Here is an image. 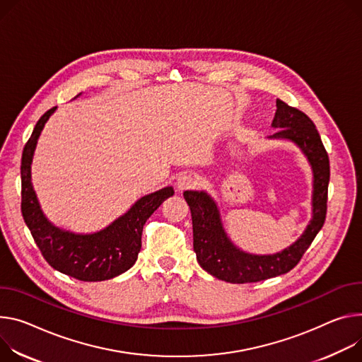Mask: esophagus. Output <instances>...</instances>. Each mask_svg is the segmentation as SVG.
Here are the masks:
<instances>
[{
	"label": "esophagus",
	"instance_id": "34e87169",
	"mask_svg": "<svg viewBox=\"0 0 362 362\" xmlns=\"http://www.w3.org/2000/svg\"><path fill=\"white\" fill-rule=\"evenodd\" d=\"M196 185H198V179H196V176H193L192 173H182L176 180L177 190H187L194 187Z\"/></svg>",
	"mask_w": 362,
	"mask_h": 362
}]
</instances>
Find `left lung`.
<instances>
[{"label": "left lung", "mask_w": 362, "mask_h": 362, "mask_svg": "<svg viewBox=\"0 0 362 362\" xmlns=\"http://www.w3.org/2000/svg\"><path fill=\"white\" fill-rule=\"evenodd\" d=\"M273 136L288 139L308 156L313 169V219L305 234L291 247L273 255H252L240 251L226 237L215 202L205 192L186 190L183 198L192 214L193 250L204 270L228 283H255L284 273L299 264L303 254L322 229L327 211L329 157L323 147L313 121L300 110L277 100Z\"/></svg>", "instance_id": "8db88e82"}]
</instances>
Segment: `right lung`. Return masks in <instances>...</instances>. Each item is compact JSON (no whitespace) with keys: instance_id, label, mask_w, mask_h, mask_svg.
<instances>
[{"instance_id":"add662e5","label":"right lung","mask_w":362,"mask_h":362,"mask_svg":"<svg viewBox=\"0 0 362 362\" xmlns=\"http://www.w3.org/2000/svg\"><path fill=\"white\" fill-rule=\"evenodd\" d=\"M56 107L45 112L24 146L21 156V214L42 255L49 264L81 281H103L134 266L141 250V234L151 214L175 193L164 187L137 201L125 215L103 231L79 235L52 225L43 215L31 186L30 164L42 129Z\"/></svg>"}]
</instances>
